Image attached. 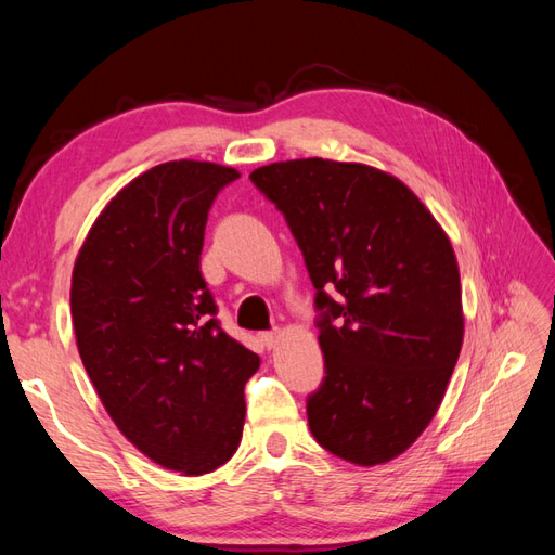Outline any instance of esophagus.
Returning <instances> with one entry per match:
<instances>
[{
	"instance_id": "esophagus-1",
	"label": "esophagus",
	"mask_w": 555,
	"mask_h": 555,
	"mask_svg": "<svg viewBox=\"0 0 555 555\" xmlns=\"http://www.w3.org/2000/svg\"><path fill=\"white\" fill-rule=\"evenodd\" d=\"M259 338H262V344L271 350V348H276V344H279V338H281V334L279 332H264L262 336H259Z\"/></svg>"
}]
</instances>
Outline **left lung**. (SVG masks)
Masks as SVG:
<instances>
[{
  "label": "left lung",
  "mask_w": 555,
  "mask_h": 555,
  "mask_svg": "<svg viewBox=\"0 0 555 555\" xmlns=\"http://www.w3.org/2000/svg\"><path fill=\"white\" fill-rule=\"evenodd\" d=\"M250 179L284 211L317 288L326 376L310 431L352 465L388 463L427 429L463 348L453 245L403 181L367 164L288 159Z\"/></svg>",
  "instance_id": "1"
}]
</instances>
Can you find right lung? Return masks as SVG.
I'll list each match as a JSON object with an SVG mask.
<instances>
[{
    "mask_svg": "<svg viewBox=\"0 0 555 555\" xmlns=\"http://www.w3.org/2000/svg\"><path fill=\"white\" fill-rule=\"evenodd\" d=\"M238 171L157 164L116 193L80 245L70 317L80 360L140 453L188 477L241 443L259 358L223 332L199 271L209 207Z\"/></svg>",
    "mask_w": 555,
    "mask_h": 555,
    "instance_id": "1",
    "label": "right lung"
}]
</instances>
